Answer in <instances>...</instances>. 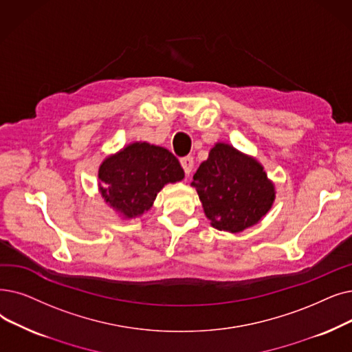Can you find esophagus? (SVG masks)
<instances>
[{"label":"esophagus","mask_w":352,"mask_h":352,"mask_svg":"<svg viewBox=\"0 0 352 352\" xmlns=\"http://www.w3.org/2000/svg\"><path fill=\"white\" fill-rule=\"evenodd\" d=\"M179 162H181V166H182V170H184L186 175H190L191 171H192V168H194V158L192 157H184V158L179 160Z\"/></svg>","instance_id":"1"}]
</instances>
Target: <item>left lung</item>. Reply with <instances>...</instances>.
Segmentation results:
<instances>
[{"label": "left lung", "mask_w": 352, "mask_h": 352, "mask_svg": "<svg viewBox=\"0 0 352 352\" xmlns=\"http://www.w3.org/2000/svg\"><path fill=\"white\" fill-rule=\"evenodd\" d=\"M191 186L212 227L230 233L261 221L274 200V187L263 166L227 144H216L210 151Z\"/></svg>", "instance_id": "left-lung-1"}]
</instances>
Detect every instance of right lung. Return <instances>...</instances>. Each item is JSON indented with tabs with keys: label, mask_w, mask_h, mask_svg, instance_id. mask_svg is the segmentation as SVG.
I'll return each instance as SVG.
<instances>
[{
	"label": "right lung",
	"mask_w": 352,
	"mask_h": 352,
	"mask_svg": "<svg viewBox=\"0 0 352 352\" xmlns=\"http://www.w3.org/2000/svg\"><path fill=\"white\" fill-rule=\"evenodd\" d=\"M182 178L184 171L171 152L146 142L128 145L99 168L102 197L128 219L149 210L165 184Z\"/></svg>",
	"instance_id": "1"
}]
</instances>
